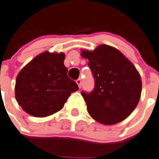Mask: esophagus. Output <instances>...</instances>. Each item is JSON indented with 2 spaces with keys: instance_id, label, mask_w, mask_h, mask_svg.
Listing matches in <instances>:
<instances>
[{
  "instance_id": "1",
  "label": "esophagus",
  "mask_w": 159,
  "mask_h": 159,
  "mask_svg": "<svg viewBox=\"0 0 159 159\" xmlns=\"http://www.w3.org/2000/svg\"><path fill=\"white\" fill-rule=\"evenodd\" d=\"M76 82H77V84L78 85V87H79V88L82 87V80L77 79V81H76Z\"/></svg>"
}]
</instances>
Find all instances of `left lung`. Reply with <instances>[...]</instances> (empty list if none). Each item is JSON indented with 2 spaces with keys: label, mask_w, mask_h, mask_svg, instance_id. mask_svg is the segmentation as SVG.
I'll use <instances>...</instances> for the list:
<instances>
[{
  "label": "left lung",
  "mask_w": 159,
  "mask_h": 159,
  "mask_svg": "<svg viewBox=\"0 0 159 159\" xmlns=\"http://www.w3.org/2000/svg\"><path fill=\"white\" fill-rule=\"evenodd\" d=\"M81 56L89 60L95 82L91 93L82 92L88 113L105 125L125 120L141 98L142 84L135 66L118 49L106 44L82 50Z\"/></svg>",
  "instance_id": "1"
}]
</instances>
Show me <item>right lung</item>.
<instances>
[{"mask_svg": "<svg viewBox=\"0 0 159 159\" xmlns=\"http://www.w3.org/2000/svg\"><path fill=\"white\" fill-rule=\"evenodd\" d=\"M65 53L48 51L30 61L19 72L15 84V98L26 113L46 117L63 108L71 93L78 90L67 75Z\"/></svg>", "mask_w": 159, "mask_h": 159, "instance_id": "right-lung-1", "label": "right lung"}]
</instances>
